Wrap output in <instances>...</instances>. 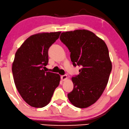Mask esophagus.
<instances>
[{
    "mask_svg": "<svg viewBox=\"0 0 129 129\" xmlns=\"http://www.w3.org/2000/svg\"><path fill=\"white\" fill-rule=\"evenodd\" d=\"M61 78L62 80L64 81V80H66L67 79V75H63V76H61Z\"/></svg>",
    "mask_w": 129,
    "mask_h": 129,
    "instance_id": "1",
    "label": "esophagus"
}]
</instances>
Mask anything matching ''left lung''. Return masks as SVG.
Returning <instances> with one entry per match:
<instances>
[{
    "label": "left lung",
    "instance_id": "obj_1",
    "mask_svg": "<svg viewBox=\"0 0 129 129\" xmlns=\"http://www.w3.org/2000/svg\"><path fill=\"white\" fill-rule=\"evenodd\" d=\"M60 40L71 52L73 66L81 67L79 74L71 78L74 88L68 98L77 108L90 107L103 93L112 70L107 46L87 30L63 32Z\"/></svg>",
    "mask_w": 129,
    "mask_h": 129
}]
</instances>
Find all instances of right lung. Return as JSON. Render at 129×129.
<instances>
[{
	"mask_svg": "<svg viewBox=\"0 0 129 129\" xmlns=\"http://www.w3.org/2000/svg\"><path fill=\"white\" fill-rule=\"evenodd\" d=\"M61 32L41 33L27 39L16 52L12 71L15 84L29 105L42 108L49 103L60 81L58 74L46 72L48 50Z\"/></svg>",
	"mask_w": 129,
	"mask_h": 129,
	"instance_id": "add662e5",
	"label": "right lung"
}]
</instances>
